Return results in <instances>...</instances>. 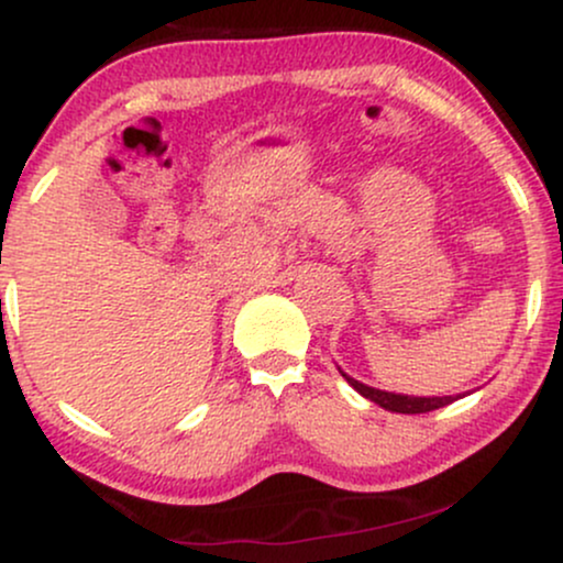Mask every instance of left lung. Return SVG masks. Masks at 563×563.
Listing matches in <instances>:
<instances>
[{"label": "left lung", "mask_w": 563, "mask_h": 563, "mask_svg": "<svg viewBox=\"0 0 563 563\" xmlns=\"http://www.w3.org/2000/svg\"><path fill=\"white\" fill-rule=\"evenodd\" d=\"M341 371V367H339ZM341 376L349 380V386H354L360 394H363L365 399H371V402H376L384 407V410H391V412H405V416H416V412H431V410H439V407L455 402L457 397H407V394H391V391H380V389H373V386H365L360 384V380H354L352 376H346L344 371H341Z\"/></svg>", "instance_id": "left-lung-1"}]
</instances>
